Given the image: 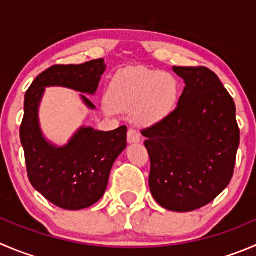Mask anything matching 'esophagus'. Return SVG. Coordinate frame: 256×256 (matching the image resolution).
<instances>
[{"mask_svg":"<svg viewBox=\"0 0 256 256\" xmlns=\"http://www.w3.org/2000/svg\"><path fill=\"white\" fill-rule=\"evenodd\" d=\"M126 138H128V142L130 143H138L140 142V136L134 128H130L128 130V134H126Z\"/></svg>","mask_w":256,"mask_h":256,"instance_id":"obj_1","label":"esophagus"}]
</instances>
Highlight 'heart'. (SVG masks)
<instances>
[{
	"label": "heart",
	"mask_w": 256,
	"mask_h": 256,
	"mask_svg": "<svg viewBox=\"0 0 256 256\" xmlns=\"http://www.w3.org/2000/svg\"><path fill=\"white\" fill-rule=\"evenodd\" d=\"M177 96L178 86L172 75L148 69L124 70L112 82L104 110L134 112L140 123L153 124L171 113Z\"/></svg>",
	"instance_id": "obj_1"
}]
</instances>
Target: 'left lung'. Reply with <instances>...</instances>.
Listing matches in <instances>:
<instances>
[{"instance_id":"8db88e82","label":"left lung","mask_w":256,"mask_h":256,"mask_svg":"<svg viewBox=\"0 0 256 256\" xmlns=\"http://www.w3.org/2000/svg\"><path fill=\"white\" fill-rule=\"evenodd\" d=\"M184 80L178 104L142 130L150 160V188L162 208L188 212L230 184L240 143L234 99L205 66H174Z\"/></svg>"}]
</instances>
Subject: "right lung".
I'll return each mask as SVG.
<instances>
[{"label":"right lung","mask_w":256,"mask_h":256,"mask_svg":"<svg viewBox=\"0 0 256 256\" xmlns=\"http://www.w3.org/2000/svg\"><path fill=\"white\" fill-rule=\"evenodd\" d=\"M104 72L103 59L54 65L41 72L26 92L20 138L28 180L46 200L64 210L86 208L102 198L112 167L126 147V126L110 132L82 126L68 144L58 147L41 132L38 106L48 86H65L94 96ZM82 94L85 106L96 109Z\"/></svg>","instance_id":"add662e5"}]
</instances>
